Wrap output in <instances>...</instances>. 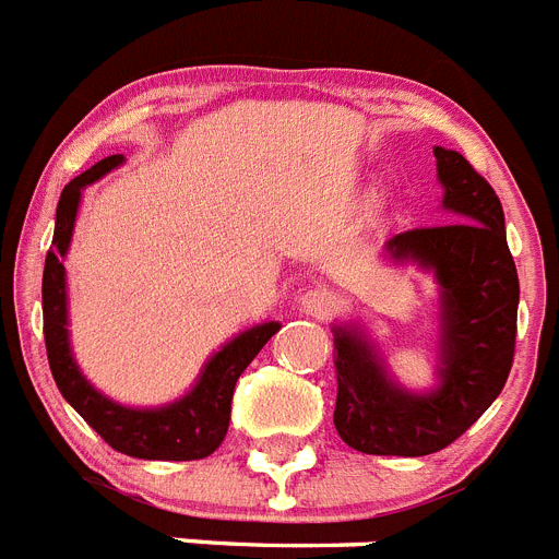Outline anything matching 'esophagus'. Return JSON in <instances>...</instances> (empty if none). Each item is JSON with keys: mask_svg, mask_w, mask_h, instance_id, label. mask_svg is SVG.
Here are the masks:
<instances>
[{"mask_svg": "<svg viewBox=\"0 0 559 559\" xmlns=\"http://www.w3.org/2000/svg\"><path fill=\"white\" fill-rule=\"evenodd\" d=\"M298 307H301V312H307V316L312 318H330L337 307V298L330 293V289L316 287V289H307V293L298 298Z\"/></svg>", "mask_w": 559, "mask_h": 559, "instance_id": "1", "label": "esophagus"}]
</instances>
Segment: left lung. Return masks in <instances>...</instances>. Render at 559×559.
Masks as SVG:
<instances>
[{
    "instance_id": "8db88e82",
    "label": "left lung",
    "mask_w": 559,
    "mask_h": 559,
    "mask_svg": "<svg viewBox=\"0 0 559 559\" xmlns=\"http://www.w3.org/2000/svg\"><path fill=\"white\" fill-rule=\"evenodd\" d=\"M435 158L449 224L409 229L383 243L392 264H415L438 284L435 386L415 392L395 381L364 323L332 326L335 429L364 454L424 457L447 449L489 409L511 372L520 281L503 207L457 150L435 147Z\"/></svg>"
}]
</instances>
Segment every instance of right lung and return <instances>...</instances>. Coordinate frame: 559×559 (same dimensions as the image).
I'll use <instances>...</instances> for the list:
<instances>
[{
  "label": "right lung",
  "instance_id": "add662e5",
  "mask_svg": "<svg viewBox=\"0 0 559 559\" xmlns=\"http://www.w3.org/2000/svg\"><path fill=\"white\" fill-rule=\"evenodd\" d=\"M124 156H107L84 170L62 190L56 207L53 243L45 258L41 275V312H45V346L53 381L64 401L96 429L116 452L142 457V461H201L222 447L229 426V403L241 372L252 364L261 346L281 330L278 321L255 323L250 330L229 337L201 367L199 378L176 401L164 406H124L98 392L79 369L70 346L68 318V272L64 255L73 241L79 204L84 187L121 167Z\"/></svg>",
  "mask_w": 559,
  "mask_h": 559
}]
</instances>
